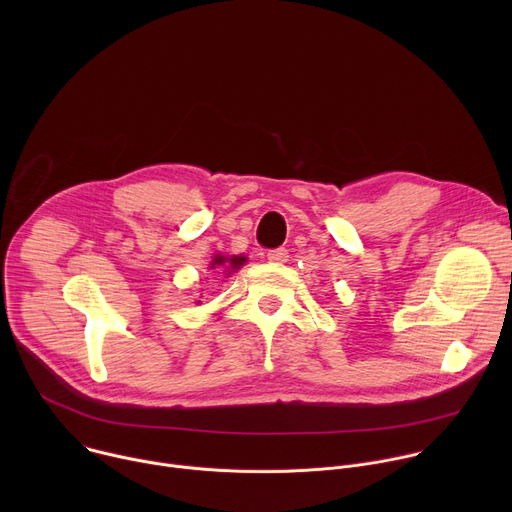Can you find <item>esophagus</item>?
<instances>
[{"label": "esophagus", "mask_w": 512, "mask_h": 512, "mask_svg": "<svg viewBox=\"0 0 512 512\" xmlns=\"http://www.w3.org/2000/svg\"><path fill=\"white\" fill-rule=\"evenodd\" d=\"M267 259H269L271 263H287L289 253H287V249H283V247H279V249H271V251L267 253Z\"/></svg>", "instance_id": "obj_1"}]
</instances>
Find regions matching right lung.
<instances>
[{"label":"right lung","mask_w":512,"mask_h":512,"mask_svg":"<svg viewBox=\"0 0 512 512\" xmlns=\"http://www.w3.org/2000/svg\"><path fill=\"white\" fill-rule=\"evenodd\" d=\"M245 261H247V257L245 255H233V257H225V255H214V259H212V263H210V269H216V267H227L225 271L227 273H231V271H235V269H239L241 265H245Z\"/></svg>","instance_id":"obj_1"}]
</instances>
